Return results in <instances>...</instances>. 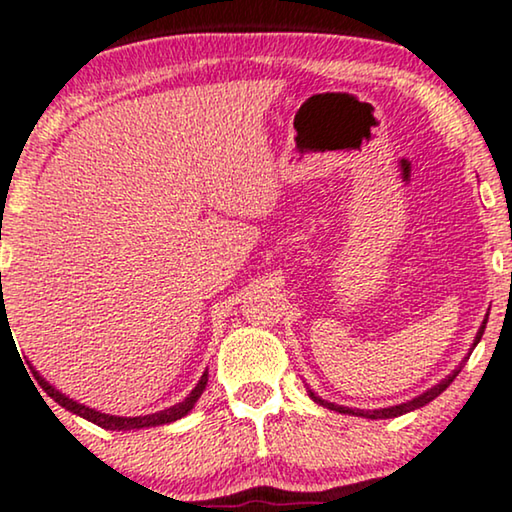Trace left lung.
<instances>
[{"label": "left lung", "instance_id": "left-lung-1", "mask_svg": "<svg viewBox=\"0 0 512 512\" xmlns=\"http://www.w3.org/2000/svg\"><path fill=\"white\" fill-rule=\"evenodd\" d=\"M485 325H487V320L485 323H482V327H480V332H478V337H475V344L480 342L482 339V335H485ZM461 372V367L459 370H454L452 374H449L447 379H442L438 386H433L431 391H426V393H421L419 398H414V400H407V403H403V405H395V407H386V410H372V412H363V410H349V407H342V405H335V403H327V400H320L316 393H311L309 391V395L313 400H316V403H320L323 407H327V410H335V412H342V414H356V417H367V419H393V417H400V414H407V412H412V410H419V407H424V405H428L431 403V400H435L438 398V395L445 391V388L452 384V381L456 379V374Z\"/></svg>", "mask_w": 512, "mask_h": 512}]
</instances>
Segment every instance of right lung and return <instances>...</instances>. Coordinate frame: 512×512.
<instances>
[{"label": "right lung", "mask_w": 512, "mask_h": 512, "mask_svg": "<svg viewBox=\"0 0 512 512\" xmlns=\"http://www.w3.org/2000/svg\"><path fill=\"white\" fill-rule=\"evenodd\" d=\"M32 374H34V377H37L39 386H42L44 391L49 393L51 398L56 400V403H58L60 407H65V410H70V412H74V414H79V417L88 419V421H91V424H95V426L107 428V431H133V428L161 426V424H170V421L182 419L189 410H192L196 400L201 398L203 388H206V384H208V374L203 372V377L199 379V384L194 386V391L189 393L187 398L182 400V403H177V405H173V407H168V410H161V412L147 414V417H112V414H102V412H95V410H91V407H86V405H79L77 400H70V398H67V395H63L60 391H56V388H53L46 379L39 377L37 372H32Z\"/></svg>", "instance_id": "add662e5"}]
</instances>
